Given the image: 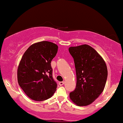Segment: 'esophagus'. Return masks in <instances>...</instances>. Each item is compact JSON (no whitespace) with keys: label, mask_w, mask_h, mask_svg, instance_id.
I'll list each match as a JSON object with an SVG mask.
<instances>
[{"label":"esophagus","mask_w":123,"mask_h":123,"mask_svg":"<svg viewBox=\"0 0 123 123\" xmlns=\"http://www.w3.org/2000/svg\"><path fill=\"white\" fill-rule=\"evenodd\" d=\"M64 83H65L64 81H61V82L59 83V85L62 86V85H63V84H64Z\"/></svg>","instance_id":"1"}]
</instances>
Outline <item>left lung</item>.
<instances>
[{
    "label": "left lung",
    "instance_id": "left-lung-1",
    "mask_svg": "<svg viewBox=\"0 0 123 123\" xmlns=\"http://www.w3.org/2000/svg\"><path fill=\"white\" fill-rule=\"evenodd\" d=\"M74 60L76 87L69 94L70 100L79 106L94 102L104 91L108 77L106 64L102 57L87 44L69 48Z\"/></svg>",
    "mask_w": 123,
    "mask_h": 123
}]
</instances>
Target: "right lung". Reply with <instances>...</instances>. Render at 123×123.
Instances as JSON below:
<instances>
[{
  "label": "right lung",
  "instance_id": "obj_1",
  "mask_svg": "<svg viewBox=\"0 0 123 123\" xmlns=\"http://www.w3.org/2000/svg\"><path fill=\"white\" fill-rule=\"evenodd\" d=\"M58 48L56 44L42 41L29 46L22 55L18 67L17 80L29 98L44 101L57 90L51 62L55 57Z\"/></svg>",
  "mask_w": 123,
  "mask_h": 123
}]
</instances>
